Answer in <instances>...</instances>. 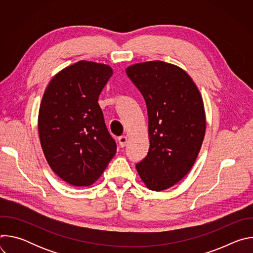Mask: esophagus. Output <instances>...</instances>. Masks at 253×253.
<instances>
[{
  "mask_svg": "<svg viewBox=\"0 0 253 253\" xmlns=\"http://www.w3.org/2000/svg\"><path fill=\"white\" fill-rule=\"evenodd\" d=\"M127 141H128L127 136H120V137L118 138V142H119L120 147H125Z\"/></svg>",
  "mask_w": 253,
  "mask_h": 253,
  "instance_id": "esophagus-1",
  "label": "esophagus"
}]
</instances>
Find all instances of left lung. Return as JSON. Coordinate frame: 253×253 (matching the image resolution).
<instances>
[{
    "label": "left lung",
    "instance_id": "left-lung-1",
    "mask_svg": "<svg viewBox=\"0 0 253 253\" xmlns=\"http://www.w3.org/2000/svg\"><path fill=\"white\" fill-rule=\"evenodd\" d=\"M126 74L145 99L150 147L136 165L147 188L162 191L192 168L206 129L201 94L186 72L162 61L129 66Z\"/></svg>",
    "mask_w": 253,
    "mask_h": 253
}]
</instances>
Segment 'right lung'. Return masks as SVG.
<instances>
[{"label":"right lung","instance_id":"1","mask_svg":"<svg viewBox=\"0 0 253 253\" xmlns=\"http://www.w3.org/2000/svg\"><path fill=\"white\" fill-rule=\"evenodd\" d=\"M113 75L110 66L79 61L47 86L39 109L41 146L51 169L73 186H89L116 153L98 98Z\"/></svg>","mask_w":253,"mask_h":253}]
</instances>
